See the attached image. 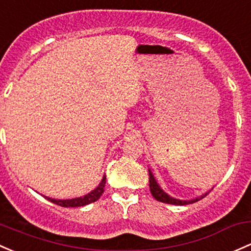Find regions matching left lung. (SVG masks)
<instances>
[{"mask_svg":"<svg viewBox=\"0 0 251 251\" xmlns=\"http://www.w3.org/2000/svg\"><path fill=\"white\" fill-rule=\"evenodd\" d=\"M149 188H150V192L151 195L154 196V199L159 202H163V203H167V204H176V205H184V204H190V203H194L200 201V200L203 199V197H200V199L196 200H191V201H179V200L173 199V197L168 196L166 192L162 191V189L160 188L159 184L156 183L155 180L154 176L152 173L149 171Z\"/></svg>","mask_w":251,"mask_h":251,"instance_id":"1","label":"left lung"}]
</instances>
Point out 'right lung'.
Segmentation results:
<instances>
[{
    "mask_svg": "<svg viewBox=\"0 0 251 251\" xmlns=\"http://www.w3.org/2000/svg\"><path fill=\"white\" fill-rule=\"evenodd\" d=\"M104 186H105V176H103V179H102L101 184H100L94 191H91L90 194L85 195L84 197H78V199H73V200H54V199H49V197H46V199L49 200L50 202L55 203V204L61 205V207H81V205L90 204V203L97 201V200L102 196V194H103Z\"/></svg>",
    "mask_w": 251,
    "mask_h": 251,
    "instance_id": "1",
    "label": "right lung"
}]
</instances>
